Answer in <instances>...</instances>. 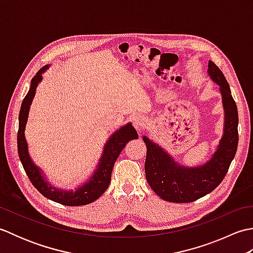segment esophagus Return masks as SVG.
<instances>
[{
    "label": "esophagus",
    "mask_w": 253,
    "mask_h": 253,
    "mask_svg": "<svg viewBox=\"0 0 253 253\" xmlns=\"http://www.w3.org/2000/svg\"><path fill=\"white\" fill-rule=\"evenodd\" d=\"M144 124H146V121L142 116H135L132 120V125L136 128L137 131L140 133L142 131V128L144 127Z\"/></svg>",
    "instance_id": "obj_1"
}]
</instances>
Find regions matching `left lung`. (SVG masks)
Instances as JSON below:
<instances>
[{"instance_id": "left-lung-1", "label": "left lung", "mask_w": 253, "mask_h": 253, "mask_svg": "<svg viewBox=\"0 0 253 253\" xmlns=\"http://www.w3.org/2000/svg\"><path fill=\"white\" fill-rule=\"evenodd\" d=\"M208 75L219 88L224 109L223 136L206 163L196 166L179 164L171 155L147 136L144 163L146 178L157 195L169 202H192L213 191L221 184L235 158L238 146V111L223 73L209 61Z\"/></svg>"}]
</instances>
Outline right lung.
I'll return each instance as SVG.
<instances>
[{
  "instance_id": "1",
  "label": "right lung",
  "mask_w": 253,
  "mask_h": 253,
  "mask_svg": "<svg viewBox=\"0 0 253 253\" xmlns=\"http://www.w3.org/2000/svg\"><path fill=\"white\" fill-rule=\"evenodd\" d=\"M49 67L50 65L43 66L36 74V76L31 79L28 93L26 94L23 103H21L18 117V155L27 176H28L32 185L36 187V189L42 196H44L45 198L54 202L64 204V206H84V204H89L95 201L96 199H99L103 195L111 182L112 169L118 155H120L122 150L125 148L128 142L132 140V139L138 138V133L135 128L132 127L131 123H127L126 125L121 126L106 140L99 162L87 180L77 186V188H75L74 190L62 189V188H56L53 186L47 180L44 171L32 161L28 151V143H27L25 137L26 125L27 122H28L31 103L36 95L38 85L43 79L42 78V74Z\"/></svg>"
}]
</instances>
